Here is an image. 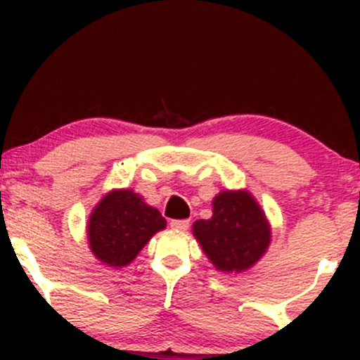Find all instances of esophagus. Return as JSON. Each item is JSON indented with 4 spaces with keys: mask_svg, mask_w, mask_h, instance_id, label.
I'll return each instance as SVG.
<instances>
[{
    "mask_svg": "<svg viewBox=\"0 0 360 360\" xmlns=\"http://www.w3.org/2000/svg\"><path fill=\"white\" fill-rule=\"evenodd\" d=\"M170 228L177 231H186L190 228V219H172L170 221Z\"/></svg>",
    "mask_w": 360,
    "mask_h": 360,
    "instance_id": "obj_1",
    "label": "esophagus"
}]
</instances>
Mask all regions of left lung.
Returning a JSON list of instances; mask_svg holds the SVG:
<instances>
[{
  "label": "left lung",
  "mask_w": 360,
  "mask_h": 360,
  "mask_svg": "<svg viewBox=\"0 0 360 360\" xmlns=\"http://www.w3.org/2000/svg\"><path fill=\"white\" fill-rule=\"evenodd\" d=\"M212 205V217L193 224L195 237L217 270H248L270 244L263 210L248 191H223Z\"/></svg>",
  "instance_id": "1"
}]
</instances>
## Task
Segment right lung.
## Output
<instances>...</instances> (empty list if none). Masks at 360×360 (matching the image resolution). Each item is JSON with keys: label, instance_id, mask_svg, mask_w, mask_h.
Returning <instances> with one entry per match:
<instances>
[{"label": "right lung", "instance_id": "1", "mask_svg": "<svg viewBox=\"0 0 360 360\" xmlns=\"http://www.w3.org/2000/svg\"><path fill=\"white\" fill-rule=\"evenodd\" d=\"M163 228L165 219L158 209L146 205L139 195L130 190L112 191L90 216L89 244L103 263L115 268L127 266Z\"/></svg>", "mask_w": 360, "mask_h": 360}]
</instances>
